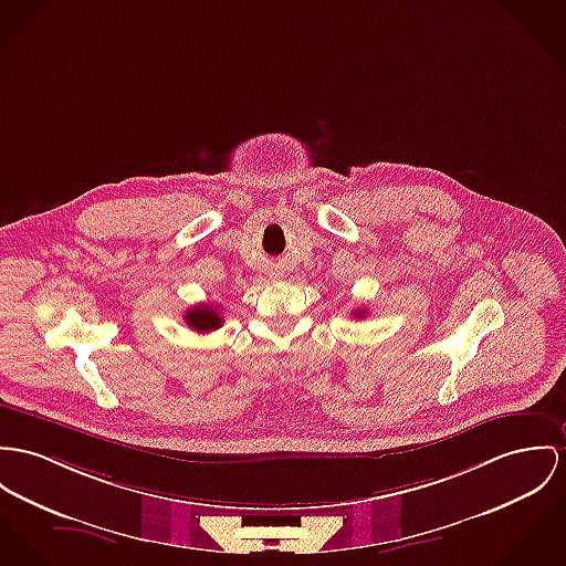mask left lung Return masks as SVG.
I'll use <instances>...</instances> for the list:
<instances>
[{
	"instance_id": "left-lung-1",
	"label": "left lung",
	"mask_w": 566,
	"mask_h": 566,
	"mask_svg": "<svg viewBox=\"0 0 566 566\" xmlns=\"http://www.w3.org/2000/svg\"><path fill=\"white\" fill-rule=\"evenodd\" d=\"M355 314H357V318H361V316H364V314H366V312H364V310H357V312H355Z\"/></svg>"
}]
</instances>
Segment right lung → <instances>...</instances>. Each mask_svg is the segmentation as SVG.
I'll return each instance as SVG.
<instances>
[{
  "instance_id": "obj_1",
  "label": "right lung",
  "mask_w": 566,
  "mask_h": 566,
  "mask_svg": "<svg viewBox=\"0 0 566 566\" xmlns=\"http://www.w3.org/2000/svg\"><path fill=\"white\" fill-rule=\"evenodd\" d=\"M185 323L196 332H213L223 325L218 305L198 304L185 312Z\"/></svg>"
}]
</instances>
